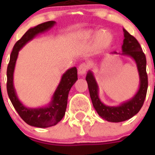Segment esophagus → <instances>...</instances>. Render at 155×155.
Here are the masks:
<instances>
[{
	"label": "esophagus",
	"mask_w": 155,
	"mask_h": 155,
	"mask_svg": "<svg viewBox=\"0 0 155 155\" xmlns=\"http://www.w3.org/2000/svg\"><path fill=\"white\" fill-rule=\"evenodd\" d=\"M88 69V66L86 64H81L80 66H79L78 70V72L80 75H84V74L86 73V71Z\"/></svg>",
	"instance_id": "34e87169"
}]
</instances>
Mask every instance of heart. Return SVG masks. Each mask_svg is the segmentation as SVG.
<instances>
[{"instance_id":"obj_1","label":"heart","mask_w":155,"mask_h":155,"mask_svg":"<svg viewBox=\"0 0 155 155\" xmlns=\"http://www.w3.org/2000/svg\"><path fill=\"white\" fill-rule=\"evenodd\" d=\"M81 37L83 39H91L93 36H95L94 42L95 46L99 50H106L111 45L113 44V33L108 29L100 30L99 31H82L80 34Z\"/></svg>"}]
</instances>
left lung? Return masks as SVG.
<instances>
[{
	"instance_id": "1",
	"label": "left lung",
	"mask_w": 155,
	"mask_h": 155,
	"mask_svg": "<svg viewBox=\"0 0 155 155\" xmlns=\"http://www.w3.org/2000/svg\"><path fill=\"white\" fill-rule=\"evenodd\" d=\"M124 39L122 53L113 52L111 54H120L132 58L137 64L139 74V89L134 97L117 106L106 105L102 102L98 96V85L91 71L87 73V81L90 97L94 109L102 119L112 123H120L132 118L140 110L147 94V74L146 71V57L138 41L124 28Z\"/></svg>"
}]
</instances>
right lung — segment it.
Listing matches in <instances>:
<instances>
[{"label":"right lung","mask_w":155,"mask_h":155,"mask_svg":"<svg viewBox=\"0 0 155 155\" xmlns=\"http://www.w3.org/2000/svg\"><path fill=\"white\" fill-rule=\"evenodd\" d=\"M55 24L56 21H50L29 28L14 46L7 69V91L12 105L27 124L40 128H46L56 125L65 115L68 94L71 87L78 80L77 68L75 67L70 68L62 75L61 81L53 93L50 102L46 106L40 108L26 107L20 102L14 87V71L18 52L21 48L38 34L50 30Z\"/></svg>","instance_id":"right-lung-1"}]
</instances>
